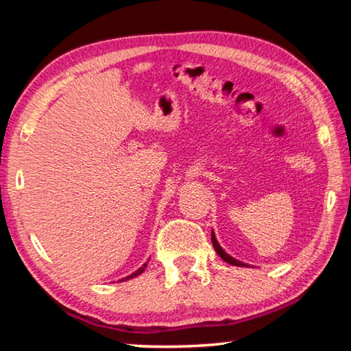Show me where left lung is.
<instances>
[{
  "label": "left lung",
  "instance_id": "1",
  "mask_svg": "<svg viewBox=\"0 0 351 351\" xmlns=\"http://www.w3.org/2000/svg\"><path fill=\"white\" fill-rule=\"evenodd\" d=\"M212 243H213V247H215L217 254L226 261V263H230V265H234V266H247L246 263H241V261L235 260L234 257H230L229 254H226V252L223 251V247L218 245V241H217V239H215V234H213V230H212Z\"/></svg>",
  "mask_w": 351,
  "mask_h": 351
}]
</instances>
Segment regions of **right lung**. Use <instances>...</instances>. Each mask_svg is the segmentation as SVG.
I'll return each instance as SVG.
<instances>
[{
  "mask_svg": "<svg viewBox=\"0 0 351 351\" xmlns=\"http://www.w3.org/2000/svg\"><path fill=\"white\" fill-rule=\"evenodd\" d=\"M145 266H147V265H144V266H142V268H139L138 271H136V272H133V274H132V276H128V277H125V280H128V278H133V277H136V276H139V274H142V272H144V269H145Z\"/></svg>",
  "mask_w": 351,
  "mask_h": 351,
  "instance_id": "1",
  "label": "right lung"
}]
</instances>
